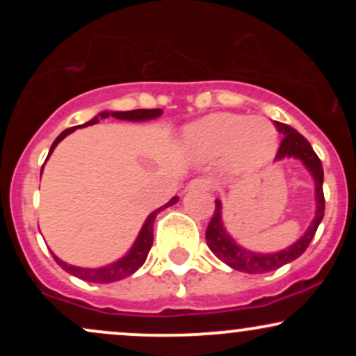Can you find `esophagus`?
Returning a JSON list of instances; mask_svg holds the SVG:
<instances>
[{
  "mask_svg": "<svg viewBox=\"0 0 356 356\" xmlns=\"http://www.w3.org/2000/svg\"><path fill=\"white\" fill-rule=\"evenodd\" d=\"M214 187V182L211 181V179H206V177H199V179H194V181H191L189 184V189L191 191H209Z\"/></svg>",
  "mask_w": 356,
  "mask_h": 356,
  "instance_id": "1",
  "label": "esophagus"
}]
</instances>
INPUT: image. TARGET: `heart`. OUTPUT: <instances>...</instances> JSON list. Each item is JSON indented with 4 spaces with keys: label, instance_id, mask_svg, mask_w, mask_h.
<instances>
[{
    "label": "heart",
    "instance_id": "b5f03b06",
    "mask_svg": "<svg viewBox=\"0 0 356 356\" xmlns=\"http://www.w3.org/2000/svg\"><path fill=\"white\" fill-rule=\"evenodd\" d=\"M184 144L189 152L202 159L227 155L232 170L251 172L273 159L277 132L263 117L216 113L187 127Z\"/></svg>",
    "mask_w": 356,
    "mask_h": 356
}]
</instances>
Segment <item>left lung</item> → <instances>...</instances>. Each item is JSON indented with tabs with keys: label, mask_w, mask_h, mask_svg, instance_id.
<instances>
[{
	"label": "left lung",
	"mask_w": 356,
	"mask_h": 356,
	"mask_svg": "<svg viewBox=\"0 0 356 356\" xmlns=\"http://www.w3.org/2000/svg\"><path fill=\"white\" fill-rule=\"evenodd\" d=\"M277 132L283 134V140H281L280 149H277L276 161H283L286 157L300 159L303 162L306 169L314 179V197H316V212H314V219L309 224L308 231L291 244L289 248L281 249L277 252H254L249 249L239 246L234 239L227 234L226 227L222 224V218H220V206L219 199H216V211L212 216L209 226L206 229V241L207 246L216 256L219 257L222 263L227 266L238 271L244 273H269L275 269L284 266V264L291 263L296 257H300L306 251V248L312 243L314 232H316L318 226H320L323 216H325V195H323V165L320 157L314 154L313 147L309 142L296 132L293 127L281 124V122H275Z\"/></svg>",
	"instance_id": "left-lung-1"
}]
</instances>
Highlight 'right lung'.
<instances>
[{
	"label": "right lung",
	"instance_id": "add662e5",
	"mask_svg": "<svg viewBox=\"0 0 356 356\" xmlns=\"http://www.w3.org/2000/svg\"><path fill=\"white\" fill-rule=\"evenodd\" d=\"M161 115H162L161 108H149V110L138 108V110H129V112H110V110H105V112H100L99 115L93 117L92 120L87 122V124L76 125V127H72V129L63 130V132L56 137V140L51 144V149H50V152H48V157H50L53 150H55V147L58 145L60 142L68 136V134L75 132L76 129H81V127L99 124V122L104 120V118L115 117V118H118V120L144 122V120H152V118H157ZM177 201H179V197L175 195V197L170 199L165 206L159 207V209L150 212V214L147 216V219H145L144 226H142L140 232H138L134 246L130 248V251L127 252L124 257H120V259L115 261V263L107 264V266H104V268H79V266H72V264H67L65 261H61L60 257H56L55 254H53V257H55L56 263H58L60 266L65 269V271L70 273V275H73V276L80 277V280H83V281H90V283H113V281L124 280V277L134 275V273H136L137 269L145 263L147 254H149L150 248H152V243H154V220H155V218H157L159 212H161L162 209H165V207L174 206Z\"/></svg>",
	"mask_w": 356,
	"mask_h": 356
}]
</instances>
